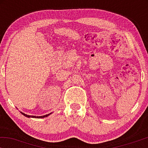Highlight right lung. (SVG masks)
I'll list each match as a JSON object with an SVG mask.
<instances>
[{"instance_id": "obj_1", "label": "right lung", "mask_w": 148, "mask_h": 148, "mask_svg": "<svg viewBox=\"0 0 148 148\" xmlns=\"http://www.w3.org/2000/svg\"><path fill=\"white\" fill-rule=\"evenodd\" d=\"M21 114H23L24 116H27V117H32V118H38V119H40V118H44V117H46V116H48V115L49 114H50H50H46V115H44V116H30V115H27V114H24V113H23V112H21Z\"/></svg>"}]
</instances>
